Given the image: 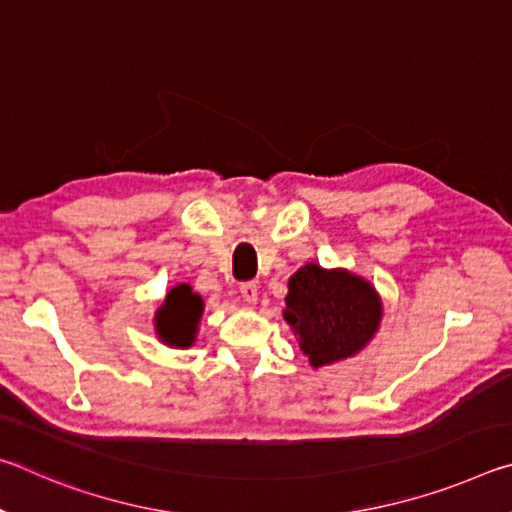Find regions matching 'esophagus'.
Masks as SVG:
<instances>
[{
  "instance_id": "34e87169",
  "label": "esophagus",
  "mask_w": 512,
  "mask_h": 512,
  "mask_svg": "<svg viewBox=\"0 0 512 512\" xmlns=\"http://www.w3.org/2000/svg\"><path fill=\"white\" fill-rule=\"evenodd\" d=\"M241 298H244L248 305H255L257 302V296H259V291H257V284L255 282H246V284H241Z\"/></svg>"
}]
</instances>
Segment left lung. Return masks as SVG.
Returning <instances> with one entry per match:
<instances>
[{
  "label": "left lung",
  "instance_id": "left-lung-1",
  "mask_svg": "<svg viewBox=\"0 0 512 512\" xmlns=\"http://www.w3.org/2000/svg\"><path fill=\"white\" fill-rule=\"evenodd\" d=\"M282 316L296 334L311 368L332 366L359 354L384 316L377 289L348 268L309 262L289 277Z\"/></svg>",
  "mask_w": 512,
  "mask_h": 512
}]
</instances>
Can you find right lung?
<instances>
[{"instance_id": "obj_1", "label": "right lung", "mask_w": 512, "mask_h": 512, "mask_svg": "<svg viewBox=\"0 0 512 512\" xmlns=\"http://www.w3.org/2000/svg\"><path fill=\"white\" fill-rule=\"evenodd\" d=\"M203 309V298L194 293L189 284H176V287L169 289L167 298L155 311V334L169 348H189L196 341Z\"/></svg>"}]
</instances>
